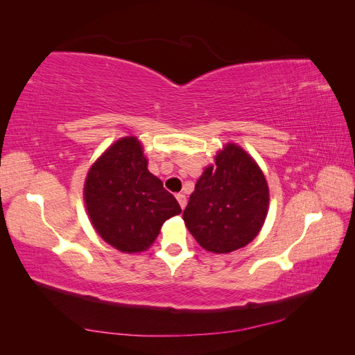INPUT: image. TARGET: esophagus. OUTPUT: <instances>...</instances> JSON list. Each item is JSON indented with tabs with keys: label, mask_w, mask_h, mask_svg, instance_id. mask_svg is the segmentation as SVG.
I'll return each instance as SVG.
<instances>
[{
	"label": "esophagus",
	"mask_w": 355,
	"mask_h": 355,
	"mask_svg": "<svg viewBox=\"0 0 355 355\" xmlns=\"http://www.w3.org/2000/svg\"><path fill=\"white\" fill-rule=\"evenodd\" d=\"M176 200L179 201V206L182 209H185V206H187V197H185V194H178Z\"/></svg>",
	"instance_id": "esophagus-1"
}]
</instances>
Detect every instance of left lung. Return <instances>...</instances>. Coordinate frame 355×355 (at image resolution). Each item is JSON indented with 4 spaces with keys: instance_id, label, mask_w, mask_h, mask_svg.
Wrapping results in <instances>:
<instances>
[{
    "instance_id": "8db88e82",
    "label": "left lung",
    "mask_w": 355,
    "mask_h": 355,
    "mask_svg": "<svg viewBox=\"0 0 355 355\" xmlns=\"http://www.w3.org/2000/svg\"><path fill=\"white\" fill-rule=\"evenodd\" d=\"M198 179L184 220L197 243L213 253H230L249 244L266 218L270 192L254 159L230 144Z\"/></svg>"
}]
</instances>
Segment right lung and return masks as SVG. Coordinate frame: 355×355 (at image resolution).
Listing matches in <instances>:
<instances>
[{"label": "right lung", "mask_w": 355, "mask_h": 355, "mask_svg": "<svg viewBox=\"0 0 355 355\" xmlns=\"http://www.w3.org/2000/svg\"><path fill=\"white\" fill-rule=\"evenodd\" d=\"M146 166L137 139L123 137L106 149L85 179L84 200L93 227L120 252L148 249L161 225L182 211Z\"/></svg>", "instance_id": "obj_1"}]
</instances>
